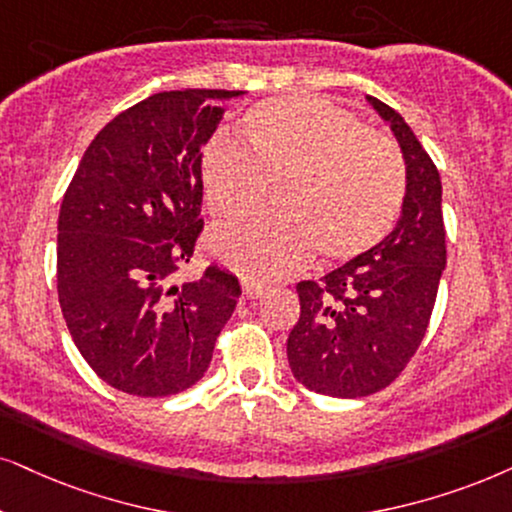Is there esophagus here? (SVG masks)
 Wrapping results in <instances>:
<instances>
[{"mask_svg": "<svg viewBox=\"0 0 512 512\" xmlns=\"http://www.w3.org/2000/svg\"><path fill=\"white\" fill-rule=\"evenodd\" d=\"M262 293H264L262 283L243 281V297H248V300H255V297H260Z\"/></svg>", "mask_w": 512, "mask_h": 512, "instance_id": "esophagus-1", "label": "esophagus"}]
</instances>
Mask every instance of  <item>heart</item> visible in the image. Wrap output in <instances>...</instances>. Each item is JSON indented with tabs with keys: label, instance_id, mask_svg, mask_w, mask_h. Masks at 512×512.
<instances>
[{
	"label": "heart",
	"instance_id": "obj_1",
	"mask_svg": "<svg viewBox=\"0 0 512 512\" xmlns=\"http://www.w3.org/2000/svg\"><path fill=\"white\" fill-rule=\"evenodd\" d=\"M245 148L212 139L200 155V181L212 215L257 210L267 181H281V212L224 224L208 238L212 255L238 274L276 278L323 260L366 255L397 222L406 193L394 141L316 96H281L245 115Z\"/></svg>",
	"mask_w": 512,
	"mask_h": 512
}]
</instances>
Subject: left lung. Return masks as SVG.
I'll return each instance as SVG.
<instances>
[{"label":"left lung","instance_id":"left-lung-1","mask_svg":"<svg viewBox=\"0 0 512 512\" xmlns=\"http://www.w3.org/2000/svg\"><path fill=\"white\" fill-rule=\"evenodd\" d=\"M390 125L406 167V193L383 241L319 281H300V319L288 335L297 383L328 397L357 399L404 371L428 331L446 267L442 179L397 111L366 96Z\"/></svg>","mask_w":512,"mask_h":512}]
</instances>
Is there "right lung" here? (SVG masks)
<instances>
[{"mask_svg": "<svg viewBox=\"0 0 512 512\" xmlns=\"http://www.w3.org/2000/svg\"><path fill=\"white\" fill-rule=\"evenodd\" d=\"M245 92L177 89L127 108L84 151L58 215V302L103 383L170 397L208 371L238 281L208 267L174 283L203 229L200 155Z\"/></svg>", "mask_w": 512, "mask_h": 512, "instance_id": "1", "label": "right lung"}]
</instances>
